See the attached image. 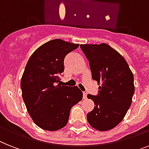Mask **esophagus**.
I'll return each instance as SVG.
<instances>
[{
    "label": "esophagus",
    "instance_id": "34e87169",
    "mask_svg": "<svg viewBox=\"0 0 149 149\" xmlns=\"http://www.w3.org/2000/svg\"><path fill=\"white\" fill-rule=\"evenodd\" d=\"M83 98L84 99H86V98H87V93H85V92H84L83 93Z\"/></svg>",
    "mask_w": 149,
    "mask_h": 149
}]
</instances>
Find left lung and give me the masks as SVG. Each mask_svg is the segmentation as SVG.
<instances>
[{
	"label": "left lung",
	"instance_id": "left-lung-1",
	"mask_svg": "<svg viewBox=\"0 0 149 149\" xmlns=\"http://www.w3.org/2000/svg\"><path fill=\"white\" fill-rule=\"evenodd\" d=\"M80 47L89 61L92 78L101 84L97 95H88L94 103V110L87 114L88 121L99 131L112 130L123 120L132 104L133 74L125 58L107 44Z\"/></svg>",
	"mask_w": 149,
	"mask_h": 149
}]
</instances>
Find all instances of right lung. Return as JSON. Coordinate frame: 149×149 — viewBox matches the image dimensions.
Instances as JSON below:
<instances>
[{
	"label": "right lung",
	"mask_w": 149,
	"mask_h": 149,
	"mask_svg": "<svg viewBox=\"0 0 149 149\" xmlns=\"http://www.w3.org/2000/svg\"><path fill=\"white\" fill-rule=\"evenodd\" d=\"M78 46L53 39L39 46L28 60L20 82L22 97L32 120L42 130L56 131L65 127L72 107L83 97L77 86L58 84L65 58Z\"/></svg>",
	"instance_id": "add662e5"
}]
</instances>
